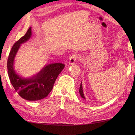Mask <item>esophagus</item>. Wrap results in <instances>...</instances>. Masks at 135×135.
Returning a JSON list of instances; mask_svg holds the SVG:
<instances>
[{"mask_svg": "<svg viewBox=\"0 0 135 135\" xmlns=\"http://www.w3.org/2000/svg\"><path fill=\"white\" fill-rule=\"evenodd\" d=\"M78 57V56L77 55H73L71 56H70V57L69 58V64L70 65L74 64L75 62Z\"/></svg>", "mask_w": 135, "mask_h": 135, "instance_id": "obj_1", "label": "esophagus"}]
</instances>
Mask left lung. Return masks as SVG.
<instances>
[{
  "instance_id": "obj_1",
  "label": "left lung",
  "mask_w": 135,
  "mask_h": 135,
  "mask_svg": "<svg viewBox=\"0 0 135 135\" xmlns=\"http://www.w3.org/2000/svg\"><path fill=\"white\" fill-rule=\"evenodd\" d=\"M79 93L81 96V97L83 98L84 99H85V97L84 95V93H83V86H82V82H81L80 83V88H79Z\"/></svg>"
}]
</instances>
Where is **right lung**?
I'll use <instances>...</instances> for the list:
<instances>
[{"mask_svg": "<svg viewBox=\"0 0 135 135\" xmlns=\"http://www.w3.org/2000/svg\"><path fill=\"white\" fill-rule=\"evenodd\" d=\"M31 35V27H30L25 35L13 44L8 59L7 69L11 83L18 95L26 100L36 101L48 95L65 65L62 63L50 64L44 66L37 74L30 78L20 76L15 70V59L21 44L29 40Z\"/></svg>", "mask_w": 135, "mask_h": 135, "instance_id": "obj_1", "label": "right lung"}]
</instances>
